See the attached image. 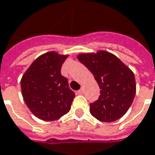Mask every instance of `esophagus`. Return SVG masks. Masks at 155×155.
Masks as SVG:
<instances>
[{
	"instance_id": "obj_1",
	"label": "esophagus",
	"mask_w": 155,
	"mask_h": 155,
	"mask_svg": "<svg viewBox=\"0 0 155 155\" xmlns=\"http://www.w3.org/2000/svg\"><path fill=\"white\" fill-rule=\"evenodd\" d=\"M83 91H84V89H83V88H81V89L78 91V93H79V94H82V93H83Z\"/></svg>"
}]
</instances>
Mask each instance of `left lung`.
I'll list each match as a JSON object with an SVG mask.
<instances>
[{"label":"left lung","instance_id":"1","mask_svg":"<svg viewBox=\"0 0 155 155\" xmlns=\"http://www.w3.org/2000/svg\"><path fill=\"white\" fill-rule=\"evenodd\" d=\"M77 58L91 71L99 86L98 99L90 104L91 115L104 122L120 119L135 97L133 72L116 56L106 51L81 53Z\"/></svg>","mask_w":155,"mask_h":155}]
</instances>
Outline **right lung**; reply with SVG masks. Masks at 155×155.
<instances>
[{"instance_id":"obj_1","label":"right lung","mask_w":155,"mask_h":155,"mask_svg":"<svg viewBox=\"0 0 155 155\" xmlns=\"http://www.w3.org/2000/svg\"><path fill=\"white\" fill-rule=\"evenodd\" d=\"M68 55L48 51L34 61L21 79L25 104L38 119L51 121L69 112L74 93L61 68Z\"/></svg>"}]
</instances>
